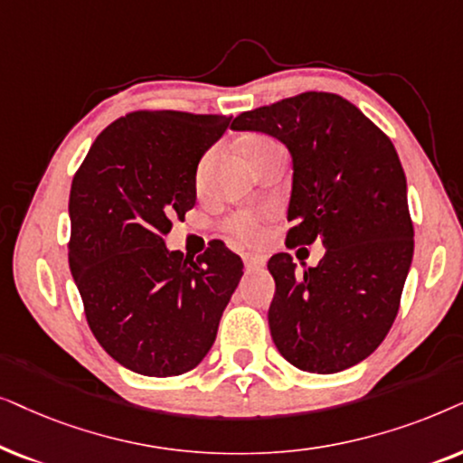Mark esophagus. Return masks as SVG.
Masks as SVG:
<instances>
[{"mask_svg":"<svg viewBox=\"0 0 463 463\" xmlns=\"http://www.w3.org/2000/svg\"><path fill=\"white\" fill-rule=\"evenodd\" d=\"M243 262H245V269L248 270H256L260 269L264 264V258L262 256H254V254H245L243 256Z\"/></svg>","mask_w":463,"mask_h":463,"instance_id":"1","label":"esophagus"}]
</instances>
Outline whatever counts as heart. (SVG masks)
Segmentation results:
<instances>
[{"label":"heart","instance_id":"obj_1","mask_svg":"<svg viewBox=\"0 0 463 463\" xmlns=\"http://www.w3.org/2000/svg\"><path fill=\"white\" fill-rule=\"evenodd\" d=\"M243 152L245 156L250 158V163L260 165L264 158L273 156L277 152H286L279 141L269 137V135H254V137L245 139L243 144ZM215 154H218V146L209 147V150L203 154L199 160V167H196V184L203 186L205 184L207 171L212 169ZM262 222H264V213L260 212H251V209H241V212H235L231 215H226L224 222H222V228L231 235L235 241L239 243H254L262 232Z\"/></svg>","mask_w":463,"mask_h":463}]
</instances>
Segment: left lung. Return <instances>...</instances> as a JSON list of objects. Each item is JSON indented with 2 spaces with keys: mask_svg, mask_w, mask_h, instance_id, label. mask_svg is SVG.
Here are the masks:
<instances>
[{
  "mask_svg": "<svg viewBox=\"0 0 463 463\" xmlns=\"http://www.w3.org/2000/svg\"><path fill=\"white\" fill-rule=\"evenodd\" d=\"M232 128L288 146L294 175L286 245L326 248L305 273H296L289 254L269 260L270 336L300 371H345L390 332L412 260L415 231L396 147L354 103L322 90L239 114Z\"/></svg>",
  "mask_w": 463,
  "mask_h": 463,
  "instance_id": "left-lung-1",
  "label": "left lung"
}]
</instances>
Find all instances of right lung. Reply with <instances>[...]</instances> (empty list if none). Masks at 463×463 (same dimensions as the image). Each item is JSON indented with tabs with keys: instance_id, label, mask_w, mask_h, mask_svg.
<instances>
[{
	"instance_id": "right-lung-1",
	"label": "right lung",
	"mask_w": 463,
	"mask_h": 463,
	"mask_svg": "<svg viewBox=\"0 0 463 463\" xmlns=\"http://www.w3.org/2000/svg\"><path fill=\"white\" fill-rule=\"evenodd\" d=\"M232 116L137 109L97 135L71 182L70 269L92 335L122 366L177 377L199 364L243 275L224 243L169 251L196 203V167Z\"/></svg>"
}]
</instances>
